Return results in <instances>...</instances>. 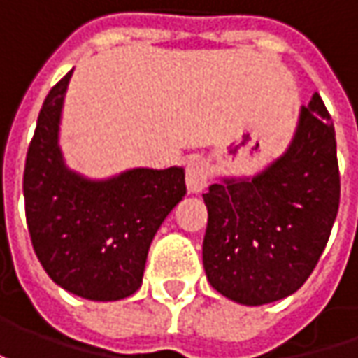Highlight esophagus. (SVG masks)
<instances>
[{"label":"esophagus","mask_w":358,"mask_h":358,"mask_svg":"<svg viewBox=\"0 0 358 358\" xmlns=\"http://www.w3.org/2000/svg\"><path fill=\"white\" fill-rule=\"evenodd\" d=\"M211 179V167L205 159H191L187 163L185 181L189 193H201Z\"/></svg>","instance_id":"34e87169"}]
</instances>
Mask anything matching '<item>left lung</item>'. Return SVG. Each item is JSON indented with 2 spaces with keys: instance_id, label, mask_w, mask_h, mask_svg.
Instances as JSON below:
<instances>
[{
  "instance_id": "obj_1",
  "label": "left lung",
  "mask_w": 358,
  "mask_h": 358,
  "mask_svg": "<svg viewBox=\"0 0 358 358\" xmlns=\"http://www.w3.org/2000/svg\"><path fill=\"white\" fill-rule=\"evenodd\" d=\"M203 199V267L215 291L251 307L299 291L323 255L341 199L335 127L321 95L301 109L281 157L255 177L215 183Z\"/></svg>"
}]
</instances>
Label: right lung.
I'll return each mask as SVG.
<instances>
[{
  "label": "right lung",
  "mask_w": 358,
  "mask_h": 358,
  "mask_svg": "<svg viewBox=\"0 0 358 358\" xmlns=\"http://www.w3.org/2000/svg\"><path fill=\"white\" fill-rule=\"evenodd\" d=\"M71 73L37 117L23 171L25 219L51 281L90 301H119L141 287L149 245L185 197V171L139 167L91 181L67 169L57 139Z\"/></svg>",
  "instance_id": "add662e5"
}]
</instances>
